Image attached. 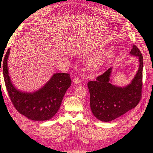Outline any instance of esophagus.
Returning <instances> with one entry per match:
<instances>
[{"label": "esophagus", "instance_id": "obj_1", "mask_svg": "<svg viewBox=\"0 0 153 153\" xmlns=\"http://www.w3.org/2000/svg\"><path fill=\"white\" fill-rule=\"evenodd\" d=\"M73 82L74 84H79V83H80V82H81V79H80V78L76 77V78H73Z\"/></svg>", "mask_w": 153, "mask_h": 153}]
</instances>
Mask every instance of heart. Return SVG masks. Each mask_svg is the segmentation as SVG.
<instances>
[{
    "label": "heart",
    "instance_id": "1",
    "mask_svg": "<svg viewBox=\"0 0 153 153\" xmlns=\"http://www.w3.org/2000/svg\"><path fill=\"white\" fill-rule=\"evenodd\" d=\"M101 64V59H94L92 60L91 62L90 63V67L93 69H98L100 67Z\"/></svg>",
    "mask_w": 153,
    "mask_h": 153
}]
</instances>
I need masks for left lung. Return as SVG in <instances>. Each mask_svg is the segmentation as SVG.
<instances>
[{"label": "left lung", "instance_id": "obj_1", "mask_svg": "<svg viewBox=\"0 0 153 153\" xmlns=\"http://www.w3.org/2000/svg\"><path fill=\"white\" fill-rule=\"evenodd\" d=\"M130 54L138 57L139 67L131 84L121 87L111 84L110 68L96 81L88 82L90 106L94 116L100 121L108 122L135 108L140 101L142 88L143 57L140 50L133 46Z\"/></svg>", "mask_w": 153, "mask_h": 153}]
</instances>
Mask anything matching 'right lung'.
Returning a JSON list of instances; mask_svg holds the SVG:
<instances>
[{
	"mask_svg": "<svg viewBox=\"0 0 153 153\" xmlns=\"http://www.w3.org/2000/svg\"><path fill=\"white\" fill-rule=\"evenodd\" d=\"M9 48L3 62V75L8 94L18 112L33 121H47L57 114L63 97L71 84L68 73H57L38 91L22 92L13 85L9 75L7 59Z\"/></svg>",
	"mask_w": 153,
	"mask_h": 153,
	"instance_id": "add662e5",
	"label": "right lung"
}]
</instances>
